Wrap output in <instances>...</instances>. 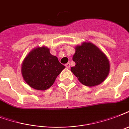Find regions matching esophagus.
Masks as SVG:
<instances>
[{
	"instance_id": "esophagus-1",
	"label": "esophagus",
	"mask_w": 129,
	"mask_h": 129,
	"mask_svg": "<svg viewBox=\"0 0 129 129\" xmlns=\"http://www.w3.org/2000/svg\"><path fill=\"white\" fill-rule=\"evenodd\" d=\"M65 66L66 67V68H70V63H67Z\"/></svg>"
}]
</instances>
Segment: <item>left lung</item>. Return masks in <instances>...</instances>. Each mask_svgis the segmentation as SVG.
Segmentation results:
<instances>
[{"instance_id": "8db88e82", "label": "left lung", "mask_w": 129, "mask_h": 129, "mask_svg": "<svg viewBox=\"0 0 129 129\" xmlns=\"http://www.w3.org/2000/svg\"><path fill=\"white\" fill-rule=\"evenodd\" d=\"M72 59L76 66L71 68V71L85 86L100 84L108 76L109 61L104 53L92 43H84L77 46Z\"/></svg>"}]
</instances>
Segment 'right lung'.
Returning a JSON list of instances; mask_svg holds the SVG:
<instances>
[{"label": "right lung", "mask_w": 129, "mask_h": 129, "mask_svg": "<svg viewBox=\"0 0 129 129\" xmlns=\"http://www.w3.org/2000/svg\"><path fill=\"white\" fill-rule=\"evenodd\" d=\"M65 68L57 57L45 47H37L29 53L22 64L21 72L25 81L35 90H45L52 86Z\"/></svg>", "instance_id": "obj_1"}]
</instances>
